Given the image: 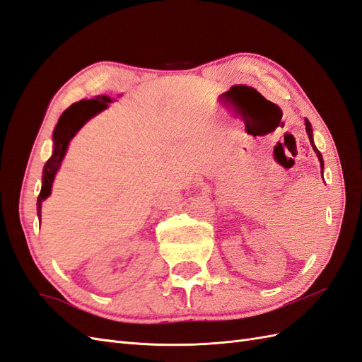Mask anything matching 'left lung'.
I'll return each instance as SVG.
<instances>
[{"label": "left lung", "mask_w": 362, "mask_h": 362, "mask_svg": "<svg viewBox=\"0 0 362 362\" xmlns=\"http://www.w3.org/2000/svg\"><path fill=\"white\" fill-rule=\"evenodd\" d=\"M304 125H305V133H308V136H309V141H310V145H312V148H313V151L317 153V156H318L320 166H321V173H322V170H324V160H322L321 153L318 151V148L315 146V142H313V129H312V125H310V122H309L308 119H304Z\"/></svg>", "instance_id": "obj_1"}]
</instances>
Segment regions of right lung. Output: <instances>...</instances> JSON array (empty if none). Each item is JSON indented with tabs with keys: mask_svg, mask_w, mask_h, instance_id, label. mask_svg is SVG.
<instances>
[{
	"mask_svg": "<svg viewBox=\"0 0 362 362\" xmlns=\"http://www.w3.org/2000/svg\"><path fill=\"white\" fill-rule=\"evenodd\" d=\"M111 102H113V99L107 95L96 96L95 99H82L76 102V104L70 105L61 115L57 127L53 129V153L50 156V159L44 165L42 187L38 196V202H36V211H38L40 221L42 202L52 194L54 175H57L58 170L61 168V163L64 160V157H66L70 141L93 116H96L100 111L107 110L108 104H111Z\"/></svg>",
	"mask_w": 362,
	"mask_h": 362,
	"instance_id": "1",
	"label": "right lung"
}]
</instances>
